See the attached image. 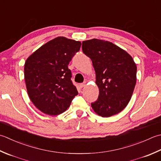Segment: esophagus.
<instances>
[{"instance_id":"obj_1","label":"esophagus","mask_w":161,"mask_h":161,"mask_svg":"<svg viewBox=\"0 0 161 161\" xmlns=\"http://www.w3.org/2000/svg\"><path fill=\"white\" fill-rule=\"evenodd\" d=\"M86 84L84 82V83H82V84H80V85H79V86H80V87L81 88V89H82L83 87H84L85 86H86Z\"/></svg>"}]
</instances>
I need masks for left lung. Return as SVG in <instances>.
Returning <instances> with one entry per match:
<instances>
[{
  "instance_id": "1",
  "label": "left lung",
  "mask_w": 161,
  "mask_h": 161,
  "mask_svg": "<svg viewBox=\"0 0 161 161\" xmlns=\"http://www.w3.org/2000/svg\"><path fill=\"white\" fill-rule=\"evenodd\" d=\"M82 51L92 61L99 89L98 98L91 108L102 117L118 114L127 106L136 84L133 58L112 42L96 38L83 41Z\"/></svg>"
}]
</instances>
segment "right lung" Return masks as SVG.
Wrapping results in <instances>:
<instances>
[{
  "label": "right lung",
  "instance_id": "add662e5",
  "mask_svg": "<svg viewBox=\"0 0 161 161\" xmlns=\"http://www.w3.org/2000/svg\"><path fill=\"white\" fill-rule=\"evenodd\" d=\"M81 45L80 41L57 37L26 59L24 79L28 95L40 111L51 116L62 114L78 94L68 65Z\"/></svg>",
  "mask_w": 161,
  "mask_h": 161
}]
</instances>
